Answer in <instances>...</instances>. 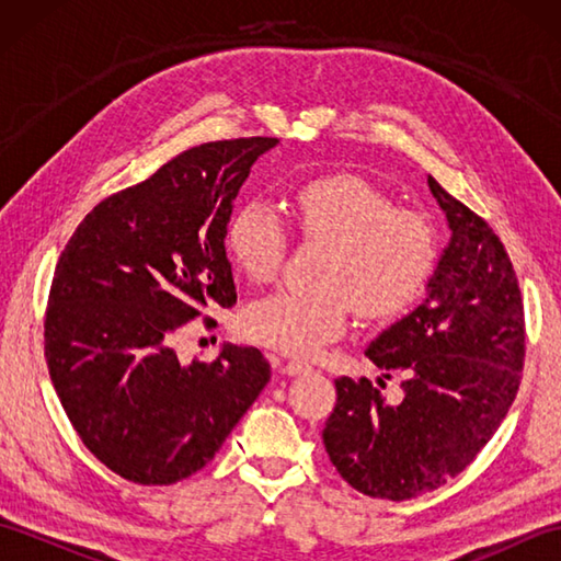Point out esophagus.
<instances>
[{
  "label": "esophagus",
  "instance_id": "34e87169",
  "mask_svg": "<svg viewBox=\"0 0 561 561\" xmlns=\"http://www.w3.org/2000/svg\"><path fill=\"white\" fill-rule=\"evenodd\" d=\"M282 371L287 374V376H301V374H306V371H311V366H308V364L301 362V359H289L287 364H284Z\"/></svg>",
  "mask_w": 561,
  "mask_h": 561
}]
</instances>
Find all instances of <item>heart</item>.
I'll return each mask as SVG.
<instances>
[{"instance_id": "heart-1", "label": "heart", "mask_w": 561, "mask_h": 561, "mask_svg": "<svg viewBox=\"0 0 561 561\" xmlns=\"http://www.w3.org/2000/svg\"><path fill=\"white\" fill-rule=\"evenodd\" d=\"M294 221L311 243H325L313 289H279L248 306L250 340L287 354H313L359 318L388 320L424 291L438 260V233L422 211L392 207L388 195L359 175L332 173L294 193ZM226 241L253 282L277 277L289 236L279 211L248 199L226 229Z\"/></svg>"}]
</instances>
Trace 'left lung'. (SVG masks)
<instances>
[{
    "label": "left lung",
    "mask_w": 561,
    "mask_h": 561,
    "mask_svg": "<svg viewBox=\"0 0 561 561\" xmlns=\"http://www.w3.org/2000/svg\"><path fill=\"white\" fill-rule=\"evenodd\" d=\"M428 190L450 241L426 299L364 352L386 378H402V396L388 402L368 378L342 376L323 428L342 478L390 502L432 492L468 468L514 404L526 356L523 299L504 243L432 175Z\"/></svg>",
    "instance_id": "left-lung-1"
}]
</instances>
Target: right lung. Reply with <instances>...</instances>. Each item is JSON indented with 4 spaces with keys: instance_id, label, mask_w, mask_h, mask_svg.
I'll use <instances>...</instances> for the list:
<instances>
[{
    "instance_id": "add662e5",
    "label": "right lung",
    "mask_w": 561,
    "mask_h": 561,
    "mask_svg": "<svg viewBox=\"0 0 561 561\" xmlns=\"http://www.w3.org/2000/svg\"><path fill=\"white\" fill-rule=\"evenodd\" d=\"M277 145L245 137L178 153L93 207L57 260L47 371L83 446L129 482L205 468L267 386L255 347L181 364L173 340L202 308L236 304L226 226L250 165Z\"/></svg>"
}]
</instances>
